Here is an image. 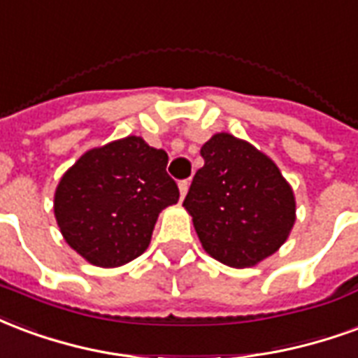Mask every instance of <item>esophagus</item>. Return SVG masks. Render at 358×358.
I'll use <instances>...</instances> for the list:
<instances>
[{"mask_svg":"<svg viewBox=\"0 0 358 358\" xmlns=\"http://www.w3.org/2000/svg\"><path fill=\"white\" fill-rule=\"evenodd\" d=\"M189 181H181L179 182V192H181V198H185V194H187V190H189Z\"/></svg>","mask_w":358,"mask_h":358,"instance_id":"obj_1","label":"esophagus"}]
</instances>
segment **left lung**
I'll return each mask as SVG.
<instances>
[{
    "instance_id": "8db88e82",
    "label": "left lung",
    "mask_w": 358,
    "mask_h": 358,
    "mask_svg": "<svg viewBox=\"0 0 358 358\" xmlns=\"http://www.w3.org/2000/svg\"><path fill=\"white\" fill-rule=\"evenodd\" d=\"M204 166L192 179L185 210L206 252L229 267L257 265L288 238L296 200L268 156L229 133L202 150Z\"/></svg>"
}]
</instances>
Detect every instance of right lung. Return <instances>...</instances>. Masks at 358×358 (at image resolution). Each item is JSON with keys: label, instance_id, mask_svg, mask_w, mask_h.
<instances>
[{"label": "right lung", "instance_id": "add662e5", "mask_svg": "<svg viewBox=\"0 0 358 358\" xmlns=\"http://www.w3.org/2000/svg\"><path fill=\"white\" fill-rule=\"evenodd\" d=\"M166 166V150L135 135L87 150L55 192V217L69 246L96 267L139 257L160 211L179 200Z\"/></svg>", "mask_w": 358, "mask_h": 358}]
</instances>
